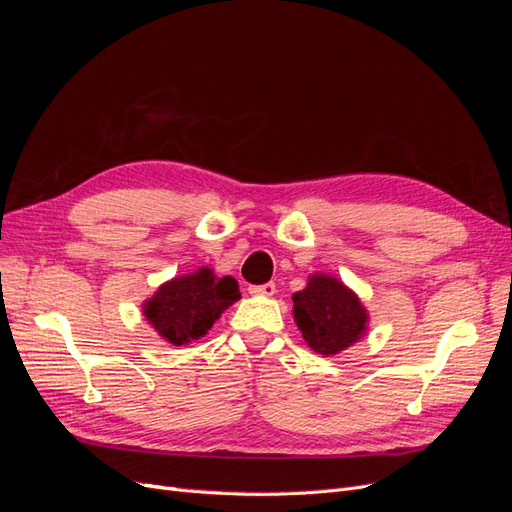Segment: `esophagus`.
<instances>
[{"label": "esophagus", "instance_id": "esophagus-1", "mask_svg": "<svg viewBox=\"0 0 512 512\" xmlns=\"http://www.w3.org/2000/svg\"><path fill=\"white\" fill-rule=\"evenodd\" d=\"M250 294H254V297H273L275 284L269 282V284H260V286H250Z\"/></svg>", "mask_w": 512, "mask_h": 512}]
</instances>
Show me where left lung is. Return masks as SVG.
Wrapping results in <instances>:
<instances>
[{
	"mask_svg": "<svg viewBox=\"0 0 512 512\" xmlns=\"http://www.w3.org/2000/svg\"><path fill=\"white\" fill-rule=\"evenodd\" d=\"M292 318L307 346L333 356L365 337L369 314L359 294L329 273L309 275L307 286L292 294Z\"/></svg>",
	"mask_w": 512,
	"mask_h": 512,
	"instance_id": "8db88e82",
	"label": "left lung"
}]
</instances>
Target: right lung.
<instances>
[{"label":"right lung","mask_w":512,"mask_h":512,"mask_svg":"<svg viewBox=\"0 0 512 512\" xmlns=\"http://www.w3.org/2000/svg\"><path fill=\"white\" fill-rule=\"evenodd\" d=\"M241 299L235 277H218L209 267L164 282L143 303V314L156 333L173 346L205 337L213 322Z\"/></svg>","instance_id":"add662e5"}]
</instances>
